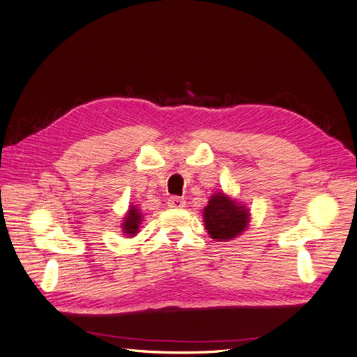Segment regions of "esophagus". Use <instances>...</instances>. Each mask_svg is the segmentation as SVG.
Listing matches in <instances>:
<instances>
[{"label": "esophagus", "instance_id": "1", "mask_svg": "<svg viewBox=\"0 0 357 357\" xmlns=\"http://www.w3.org/2000/svg\"><path fill=\"white\" fill-rule=\"evenodd\" d=\"M168 207L169 208H183V207H186V201H185V198H180V197H171L168 199Z\"/></svg>", "mask_w": 357, "mask_h": 357}]
</instances>
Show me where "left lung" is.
Listing matches in <instances>:
<instances>
[{
  "instance_id": "obj_1",
  "label": "left lung",
  "mask_w": 357,
  "mask_h": 357,
  "mask_svg": "<svg viewBox=\"0 0 357 357\" xmlns=\"http://www.w3.org/2000/svg\"><path fill=\"white\" fill-rule=\"evenodd\" d=\"M205 229L214 240H231L240 235L247 226L248 213L223 193H215L204 208Z\"/></svg>"
}]
</instances>
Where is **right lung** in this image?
Listing matches in <instances>:
<instances>
[{
	"label": "right lung",
	"mask_w": 357,
	"mask_h": 357,
	"mask_svg": "<svg viewBox=\"0 0 357 357\" xmlns=\"http://www.w3.org/2000/svg\"><path fill=\"white\" fill-rule=\"evenodd\" d=\"M139 222H142V213H138V210L132 207L125 218V223L122 225V228L128 235H135Z\"/></svg>",
	"instance_id": "right-lung-1"
}]
</instances>
